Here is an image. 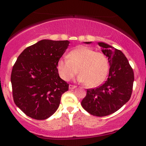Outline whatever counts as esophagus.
I'll return each mask as SVG.
<instances>
[{
    "instance_id": "obj_1",
    "label": "esophagus",
    "mask_w": 146,
    "mask_h": 146,
    "mask_svg": "<svg viewBox=\"0 0 146 146\" xmlns=\"http://www.w3.org/2000/svg\"><path fill=\"white\" fill-rule=\"evenodd\" d=\"M75 85H72V84H70L69 85V86H68V88H69V89L70 90H71V89H74V88H75Z\"/></svg>"
}]
</instances>
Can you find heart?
I'll list each match as a JSON object with an SVG mask.
<instances>
[{
	"mask_svg": "<svg viewBox=\"0 0 146 146\" xmlns=\"http://www.w3.org/2000/svg\"><path fill=\"white\" fill-rule=\"evenodd\" d=\"M60 78L69 81L80 74L78 80L88 87H95L105 81L109 71V62L104 53L86 46H78L57 62Z\"/></svg>",
	"mask_w": 146,
	"mask_h": 146,
	"instance_id": "b5f03b06",
	"label": "heart"
}]
</instances>
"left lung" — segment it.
<instances>
[{
  "mask_svg": "<svg viewBox=\"0 0 146 146\" xmlns=\"http://www.w3.org/2000/svg\"><path fill=\"white\" fill-rule=\"evenodd\" d=\"M98 44L108 59L109 74L101 86L87 89L86 95L81 104L90 115L104 117L115 113L129 101L133 88L134 72L128 59L120 50L104 42H99Z\"/></svg>",
  "mask_w": 146,
  "mask_h": 146,
  "instance_id": "1",
  "label": "left lung"
}]
</instances>
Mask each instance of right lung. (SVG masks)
<instances>
[{
	"label": "right lung",
	"instance_id": "1",
	"mask_svg": "<svg viewBox=\"0 0 146 146\" xmlns=\"http://www.w3.org/2000/svg\"><path fill=\"white\" fill-rule=\"evenodd\" d=\"M68 44V40H42L25 48L13 66V99L28 117L46 119L59 107L69 84L60 78L57 62Z\"/></svg>",
	"mask_w": 146,
	"mask_h": 146
}]
</instances>
